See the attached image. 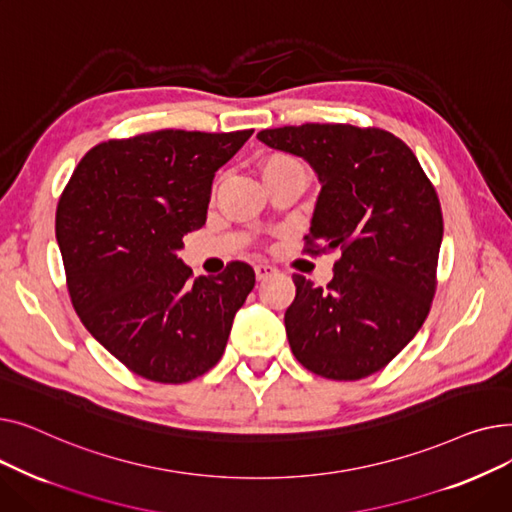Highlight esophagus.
Returning a JSON list of instances; mask_svg holds the SVG:
<instances>
[{"mask_svg": "<svg viewBox=\"0 0 512 512\" xmlns=\"http://www.w3.org/2000/svg\"><path fill=\"white\" fill-rule=\"evenodd\" d=\"M274 274H278V270L274 265H270V263H257L255 265V276H257V280H267L270 276H274Z\"/></svg>", "mask_w": 512, "mask_h": 512, "instance_id": "34e87169", "label": "esophagus"}]
</instances>
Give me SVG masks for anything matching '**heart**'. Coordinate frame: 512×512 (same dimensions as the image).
I'll return each mask as SVG.
<instances>
[{"mask_svg": "<svg viewBox=\"0 0 512 512\" xmlns=\"http://www.w3.org/2000/svg\"><path fill=\"white\" fill-rule=\"evenodd\" d=\"M284 168H301V164L297 159H292L288 155H272L265 159L263 164V174H270L276 170H284Z\"/></svg>", "mask_w": 512, "mask_h": 512, "instance_id": "b5f03b06", "label": "heart"}]
</instances>
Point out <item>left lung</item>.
<instances>
[{"mask_svg":"<svg viewBox=\"0 0 512 512\" xmlns=\"http://www.w3.org/2000/svg\"><path fill=\"white\" fill-rule=\"evenodd\" d=\"M257 139L315 170L321 191L305 253H340L326 288L292 276L290 351L321 378H367L413 340L432 307L444 232L436 188L415 153L382 128L303 124Z\"/></svg>","mask_w":512,"mask_h":512,"instance_id":"obj_1","label":"left lung"}]
</instances>
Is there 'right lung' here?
Masks as SVG:
<instances>
[{"instance_id":"add662e5","label":"right lung","mask_w":512,"mask_h":512,"mask_svg":"<svg viewBox=\"0 0 512 512\" xmlns=\"http://www.w3.org/2000/svg\"><path fill=\"white\" fill-rule=\"evenodd\" d=\"M253 130H155L95 145L56 211L70 301L91 336L145 380L184 384L224 355L255 286L232 261L193 278L182 236L207 220L211 182Z\"/></svg>"}]
</instances>
